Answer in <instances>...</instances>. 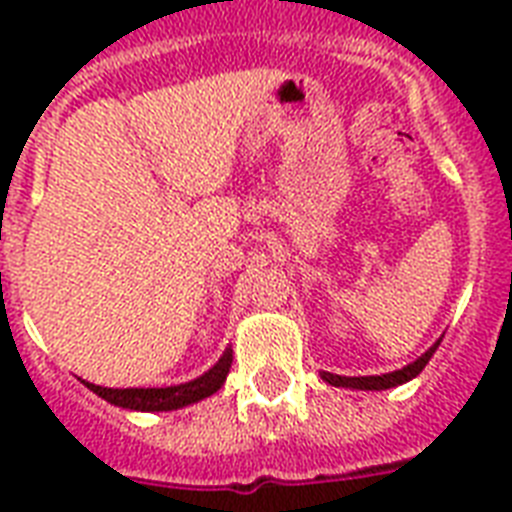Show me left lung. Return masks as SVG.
I'll list each match as a JSON object with an SVG mask.
<instances>
[{"label":"left lung","instance_id":"obj_1","mask_svg":"<svg viewBox=\"0 0 512 512\" xmlns=\"http://www.w3.org/2000/svg\"><path fill=\"white\" fill-rule=\"evenodd\" d=\"M441 342V340H438ZM438 342L433 345V348L425 353V356H420L414 364L404 366V369H398V372H390V374H380V377H340V374H329V372H321V377L329 382V385H335V388H358V390H385V388H396V385H401V382H409L412 377H417V374L425 369V364L430 361V356L436 353Z\"/></svg>","mask_w":512,"mask_h":512}]
</instances>
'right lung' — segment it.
<instances>
[{"label": "right lung", "mask_w": 512, "mask_h": 512, "mask_svg": "<svg viewBox=\"0 0 512 512\" xmlns=\"http://www.w3.org/2000/svg\"><path fill=\"white\" fill-rule=\"evenodd\" d=\"M233 353L225 350L220 361H217L207 374H201L199 380L185 382V385H172V388H100L92 382H84L92 393L106 398L111 404L124 406V409H138V412H170L180 406L196 404L201 398L212 396L223 388L228 369H231Z\"/></svg>", "instance_id": "1"}]
</instances>
